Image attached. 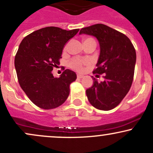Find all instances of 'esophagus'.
I'll return each mask as SVG.
<instances>
[{"label": "esophagus", "instance_id": "34e87169", "mask_svg": "<svg viewBox=\"0 0 153 153\" xmlns=\"http://www.w3.org/2000/svg\"><path fill=\"white\" fill-rule=\"evenodd\" d=\"M77 78H79V79L82 78H83V75H80V74H78V75H77Z\"/></svg>", "mask_w": 153, "mask_h": 153}]
</instances>
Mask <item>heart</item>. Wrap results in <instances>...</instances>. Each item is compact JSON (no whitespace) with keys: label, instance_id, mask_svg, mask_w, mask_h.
Masks as SVG:
<instances>
[{"label":"heart","instance_id":"1","mask_svg":"<svg viewBox=\"0 0 153 153\" xmlns=\"http://www.w3.org/2000/svg\"><path fill=\"white\" fill-rule=\"evenodd\" d=\"M88 39H92V38H87V39L85 40H88ZM66 48H67V45H65V48H64V49L65 50ZM89 63H90L89 60H82V59H80V58H74L70 61L69 66L71 68H72L73 69L75 70V71H79V72H82L84 70L83 65H88V64Z\"/></svg>","mask_w":153,"mask_h":153}]
</instances>
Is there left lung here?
<instances>
[{"label":"left lung","mask_w":153,"mask_h":153,"mask_svg":"<svg viewBox=\"0 0 153 153\" xmlns=\"http://www.w3.org/2000/svg\"><path fill=\"white\" fill-rule=\"evenodd\" d=\"M82 33L98 40L100 56L93 73H104L105 78L99 82L92 76L94 82L86 90L88 99L97 109L112 110L120 103L132 85L136 62L135 48L126 35L104 24L82 27L79 34Z\"/></svg>","instance_id":"left-lung-1"}]
</instances>
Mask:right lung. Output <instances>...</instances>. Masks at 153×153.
I'll list each match as a JSON object with an SVG mask.
<instances>
[{
	"label": "right lung",
	"instance_id": "right-lung-1",
	"mask_svg": "<svg viewBox=\"0 0 153 153\" xmlns=\"http://www.w3.org/2000/svg\"><path fill=\"white\" fill-rule=\"evenodd\" d=\"M79 29L66 30L46 27L23 38L15 57L18 82L33 103L42 109L58 108L67 100L70 85L75 81V72L66 69L59 78L52 71L60 63L62 49Z\"/></svg>",
	"mask_w": 153,
	"mask_h": 153
}]
</instances>
